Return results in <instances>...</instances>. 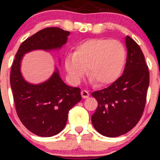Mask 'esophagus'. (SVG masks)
Wrapping results in <instances>:
<instances>
[{
	"label": "esophagus",
	"instance_id": "obj_1",
	"mask_svg": "<svg viewBox=\"0 0 160 160\" xmlns=\"http://www.w3.org/2000/svg\"><path fill=\"white\" fill-rule=\"evenodd\" d=\"M89 95H90V93H89V92L88 91V90H83L81 91V96H82V98H89Z\"/></svg>",
	"mask_w": 160,
	"mask_h": 160
}]
</instances>
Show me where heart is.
<instances>
[{
    "label": "heart",
    "instance_id": "1",
    "mask_svg": "<svg viewBox=\"0 0 160 160\" xmlns=\"http://www.w3.org/2000/svg\"><path fill=\"white\" fill-rule=\"evenodd\" d=\"M126 62V50L121 42L93 38L77 46L74 53L65 58V68L72 84H78L87 72L90 81L101 86L114 83L122 75Z\"/></svg>",
    "mask_w": 160,
    "mask_h": 160
}]
</instances>
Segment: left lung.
I'll return each instance as SVG.
<instances>
[{"label":"left lung","mask_w":160,"mask_h":160,"mask_svg":"<svg viewBox=\"0 0 160 160\" xmlns=\"http://www.w3.org/2000/svg\"><path fill=\"white\" fill-rule=\"evenodd\" d=\"M128 55L123 74L109 87L91 93L98 106L91 116L94 128L107 137L124 135L141 118L146 102L149 72L141 48L125 38Z\"/></svg>","instance_id":"left-lung-1"}]
</instances>
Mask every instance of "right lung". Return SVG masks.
<instances>
[{
    "mask_svg": "<svg viewBox=\"0 0 160 160\" xmlns=\"http://www.w3.org/2000/svg\"><path fill=\"white\" fill-rule=\"evenodd\" d=\"M69 35L56 27L40 30L21 44L11 66V88L17 114L22 123L38 136L51 137L63 129L69 111L81 100L80 89L66 84L58 69L44 83H28L21 73V61L24 54L32 50L60 49Z\"/></svg>",
    "mask_w": 160,
    "mask_h": 160,
    "instance_id": "obj_1",
    "label": "right lung"
}]
</instances>
